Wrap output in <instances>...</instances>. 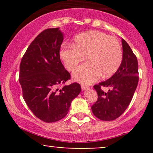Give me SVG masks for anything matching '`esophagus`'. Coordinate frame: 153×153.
Returning a JSON list of instances; mask_svg holds the SVG:
<instances>
[{"label":"esophagus","instance_id":"obj_1","mask_svg":"<svg viewBox=\"0 0 153 153\" xmlns=\"http://www.w3.org/2000/svg\"><path fill=\"white\" fill-rule=\"evenodd\" d=\"M90 88L89 87H88V86H85V85H81V90H82L83 91H87V90H88Z\"/></svg>","mask_w":153,"mask_h":153}]
</instances>
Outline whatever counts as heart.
<instances>
[{"label": "heart", "mask_w": 153, "mask_h": 153, "mask_svg": "<svg viewBox=\"0 0 153 153\" xmlns=\"http://www.w3.org/2000/svg\"><path fill=\"white\" fill-rule=\"evenodd\" d=\"M60 58L68 70H73L85 56L88 62L72 73L75 81L91 84L101 76L108 77L118 70L123 51L118 41L100 31H88L77 35L72 46H63Z\"/></svg>", "instance_id": "b5f03b06"}]
</instances>
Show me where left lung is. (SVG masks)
<instances>
[{"instance_id":"1","label":"left lung","mask_w":153,"mask_h":153,"mask_svg":"<svg viewBox=\"0 0 153 153\" xmlns=\"http://www.w3.org/2000/svg\"><path fill=\"white\" fill-rule=\"evenodd\" d=\"M123 60L116 73L107 80L94 85L97 100L91 106L92 111L102 120H114L121 116L132 99L139 82L137 58L130 47L122 39ZM110 89L105 93L101 89Z\"/></svg>"}]
</instances>
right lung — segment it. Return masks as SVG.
Instances as JSON below:
<instances>
[{"mask_svg":"<svg viewBox=\"0 0 153 153\" xmlns=\"http://www.w3.org/2000/svg\"><path fill=\"white\" fill-rule=\"evenodd\" d=\"M63 39L59 28L42 31L29 45L20 64L19 80L24 99L33 114L46 123L63 118L81 91L77 83L58 88L70 79L60 61Z\"/></svg>","mask_w":153,"mask_h":153,"instance_id":"1","label":"right lung"}]
</instances>
